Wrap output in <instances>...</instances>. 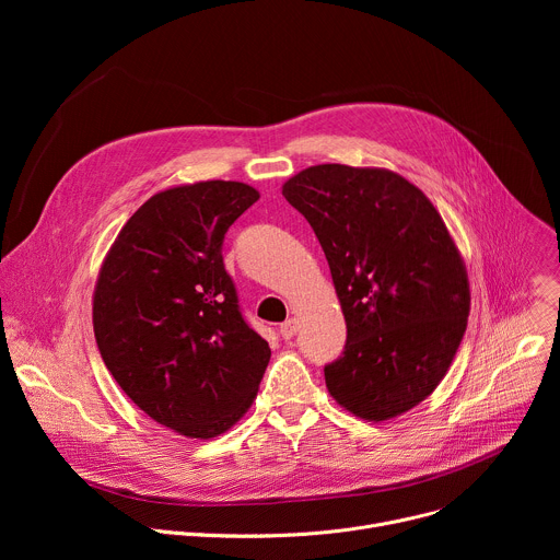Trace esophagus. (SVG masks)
Returning <instances> with one entry per match:
<instances>
[{"label": "esophagus", "mask_w": 560, "mask_h": 560, "mask_svg": "<svg viewBox=\"0 0 560 560\" xmlns=\"http://www.w3.org/2000/svg\"><path fill=\"white\" fill-rule=\"evenodd\" d=\"M296 332H299V322H296V318H288V322H283V324L279 326V335H281L283 339H292Z\"/></svg>", "instance_id": "34e87169"}]
</instances>
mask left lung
Returning a JSON list of instances; mask_svg holds the SVG:
<instances>
[{"label":"left lung","instance_id":"obj_1","mask_svg":"<svg viewBox=\"0 0 560 560\" xmlns=\"http://www.w3.org/2000/svg\"><path fill=\"white\" fill-rule=\"evenodd\" d=\"M281 192L322 244L346 316L328 392L359 419L401 417L443 381L467 328L469 281L447 225L385 168L310 166Z\"/></svg>","mask_w":560,"mask_h":560}]
</instances>
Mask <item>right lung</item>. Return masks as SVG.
<instances>
[{"label": "right lung", "mask_w": 560, "mask_h": 560, "mask_svg": "<svg viewBox=\"0 0 560 560\" xmlns=\"http://www.w3.org/2000/svg\"><path fill=\"white\" fill-rule=\"evenodd\" d=\"M257 199L253 186L221 179L156 192L119 230L97 277L93 326L106 368L137 408L188 439L242 419L270 361L221 257L228 228Z\"/></svg>", "instance_id": "right-lung-1"}]
</instances>
